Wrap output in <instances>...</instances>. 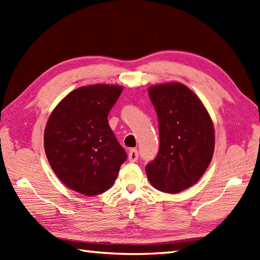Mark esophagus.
Wrapping results in <instances>:
<instances>
[{"label": "esophagus", "instance_id": "1", "mask_svg": "<svg viewBox=\"0 0 260 260\" xmlns=\"http://www.w3.org/2000/svg\"><path fill=\"white\" fill-rule=\"evenodd\" d=\"M137 159H139V151L135 150V148H133V150H131L129 153H128V161L129 162H136Z\"/></svg>", "mask_w": 260, "mask_h": 260}]
</instances>
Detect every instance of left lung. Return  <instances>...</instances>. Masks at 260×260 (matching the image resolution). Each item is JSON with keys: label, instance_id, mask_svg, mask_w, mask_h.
Returning a JSON list of instances; mask_svg holds the SVG:
<instances>
[{"label": "left lung", "instance_id": "left-lung-1", "mask_svg": "<svg viewBox=\"0 0 260 260\" xmlns=\"http://www.w3.org/2000/svg\"><path fill=\"white\" fill-rule=\"evenodd\" d=\"M158 118L159 150L146 165L155 189L179 193L196 184L214 151V127L207 108L190 88L168 82L148 88Z\"/></svg>", "mask_w": 260, "mask_h": 260}]
</instances>
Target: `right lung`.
I'll list each match as a JSON object with an SVG mask.
<instances>
[{"mask_svg":"<svg viewBox=\"0 0 260 260\" xmlns=\"http://www.w3.org/2000/svg\"><path fill=\"white\" fill-rule=\"evenodd\" d=\"M121 91L118 85L79 87L52 110L45 151L53 172L69 189L92 197L113 186L127 154L107 116Z\"/></svg>","mask_w":260,"mask_h":260,"instance_id":"1","label":"right lung"}]
</instances>
